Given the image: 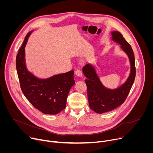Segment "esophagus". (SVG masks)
Listing matches in <instances>:
<instances>
[{
	"mask_svg": "<svg viewBox=\"0 0 153 153\" xmlns=\"http://www.w3.org/2000/svg\"><path fill=\"white\" fill-rule=\"evenodd\" d=\"M75 74L78 77H82V72L80 71V70H77L76 72H75Z\"/></svg>",
	"mask_w": 153,
	"mask_h": 153,
	"instance_id": "esophagus-1",
	"label": "esophagus"
}]
</instances>
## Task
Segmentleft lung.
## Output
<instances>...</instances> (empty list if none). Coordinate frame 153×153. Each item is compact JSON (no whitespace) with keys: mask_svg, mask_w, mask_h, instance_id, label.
<instances>
[{"mask_svg":"<svg viewBox=\"0 0 153 153\" xmlns=\"http://www.w3.org/2000/svg\"><path fill=\"white\" fill-rule=\"evenodd\" d=\"M112 40L120 45L127 55L130 63V73L126 81L116 88L111 89L102 83L94 65L88 63L83 68L90 108L99 114L111 111L122 105L126 99L136 76L135 59L132 48L119 31H111Z\"/></svg>","mask_w":153,"mask_h":153,"instance_id":"1","label":"left lung"}]
</instances>
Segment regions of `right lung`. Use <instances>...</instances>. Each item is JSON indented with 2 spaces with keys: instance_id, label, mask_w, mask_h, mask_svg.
Instances as JSON below:
<instances>
[{
  "instance_id": "obj_1",
  "label": "right lung",
  "mask_w": 153,
  "mask_h": 153,
  "mask_svg": "<svg viewBox=\"0 0 153 153\" xmlns=\"http://www.w3.org/2000/svg\"><path fill=\"white\" fill-rule=\"evenodd\" d=\"M33 31H30L16 57V69L21 90L37 110L46 114H57L65 108L68 94L75 82L74 71L39 78L28 71L25 62V47Z\"/></svg>"
}]
</instances>
